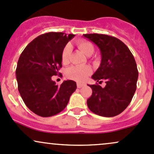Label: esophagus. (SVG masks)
<instances>
[{
  "label": "esophagus",
  "mask_w": 154,
  "mask_h": 154,
  "mask_svg": "<svg viewBox=\"0 0 154 154\" xmlns=\"http://www.w3.org/2000/svg\"><path fill=\"white\" fill-rule=\"evenodd\" d=\"M77 86L78 88H82L83 86H85V84H83V83H80V82H77Z\"/></svg>",
  "instance_id": "34e87169"
}]
</instances>
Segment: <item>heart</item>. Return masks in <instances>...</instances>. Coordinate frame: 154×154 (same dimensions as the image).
I'll list each match as a JSON object with an SVG mask.
<instances>
[{"instance_id": "obj_1", "label": "heart", "mask_w": 154, "mask_h": 154, "mask_svg": "<svg viewBox=\"0 0 154 154\" xmlns=\"http://www.w3.org/2000/svg\"><path fill=\"white\" fill-rule=\"evenodd\" d=\"M78 48L87 56H91L94 52V47L91 42L85 40H79L77 42ZM71 53V46L66 45L63 48L61 53V61L64 64H66L69 61V56ZM92 72V69L88 66H72L67 69L66 76L69 79L82 82L85 80L88 75Z\"/></svg>"}]
</instances>
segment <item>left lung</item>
Instances as JSON below:
<instances>
[{"instance_id":"8db88e82","label":"left lung","mask_w":154,"mask_h":154,"mask_svg":"<svg viewBox=\"0 0 154 154\" xmlns=\"http://www.w3.org/2000/svg\"><path fill=\"white\" fill-rule=\"evenodd\" d=\"M101 54L99 68L92 78L106 86L88 85L93 93L87 100L92 112L112 117L121 114L131 102L137 88L138 71L133 55L123 42L114 37L102 34H85Z\"/></svg>"}]
</instances>
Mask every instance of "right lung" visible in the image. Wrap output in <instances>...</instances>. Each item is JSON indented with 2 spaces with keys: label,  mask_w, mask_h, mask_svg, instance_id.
<instances>
[{
  "label": "right lung",
  "mask_w": 154,
  "mask_h": 154,
  "mask_svg": "<svg viewBox=\"0 0 154 154\" xmlns=\"http://www.w3.org/2000/svg\"><path fill=\"white\" fill-rule=\"evenodd\" d=\"M75 35L48 32L35 38L19 56L16 76L18 90L26 106L37 115L48 117L66 106L77 89L73 80L57 85L51 77L60 75L61 53Z\"/></svg>",
  "instance_id": "1"
}]
</instances>
